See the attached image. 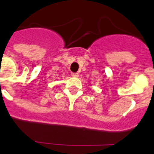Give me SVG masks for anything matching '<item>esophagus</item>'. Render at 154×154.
I'll use <instances>...</instances> for the list:
<instances>
[{
    "instance_id": "34e87169",
    "label": "esophagus",
    "mask_w": 154,
    "mask_h": 154,
    "mask_svg": "<svg viewBox=\"0 0 154 154\" xmlns=\"http://www.w3.org/2000/svg\"><path fill=\"white\" fill-rule=\"evenodd\" d=\"M72 75L73 76V77H78L79 76V73H76V72H72Z\"/></svg>"
}]
</instances>
